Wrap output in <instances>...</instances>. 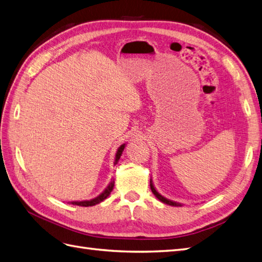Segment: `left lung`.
<instances>
[{
    "label": "left lung",
    "mask_w": 262,
    "mask_h": 262,
    "mask_svg": "<svg viewBox=\"0 0 262 262\" xmlns=\"http://www.w3.org/2000/svg\"><path fill=\"white\" fill-rule=\"evenodd\" d=\"M150 190H151V192H153L154 195L161 201V202L166 203V204H168V205H173V206H180V205H181V204H179V203L173 202V201H169V200H167V199H165V198H163V196L161 195V194H159V192H157V191L155 190V187L153 186V184H151V182H150Z\"/></svg>",
    "instance_id": "8db88e82"
}]
</instances>
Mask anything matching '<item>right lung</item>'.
<instances>
[{
    "label": "right lung",
    "instance_id": "1",
    "mask_svg": "<svg viewBox=\"0 0 262 262\" xmlns=\"http://www.w3.org/2000/svg\"><path fill=\"white\" fill-rule=\"evenodd\" d=\"M124 148H125V144L121 145L120 147L118 148L117 153H116V159H115V164H117V162L119 161L120 155H121V153H123ZM113 188H114V181L108 185V187L100 194L99 196H97V198H95L93 200H89V201H81V202H71V203L74 205H79V206H93V205H96V204L102 202V201L105 199H107V196H109V194H111V192L113 191Z\"/></svg>",
    "mask_w": 262,
    "mask_h": 262
}]
</instances>
